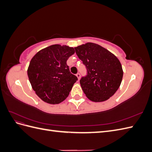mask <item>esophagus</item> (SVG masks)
Segmentation results:
<instances>
[{
    "label": "esophagus",
    "instance_id": "34e87169",
    "mask_svg": "<svg viewBox=\"0 0 152 152\" xmlns=\"http://www.w3.org/2000/svg\"><path fill=\"white\" fill-rule=\"evenodd\" d=\"M76 76H77V77L78 78V80H80V74L79 73H77L76 74Z\"/></svg>",
    "mask_w": 152,
    "mask_h": 152
}]
</instances>
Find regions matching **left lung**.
Listing matches in <instances>:
<instances>
[{
	"label": "left lung",
	"mask_w": 152,
	"mask_h": 152,
	"mask_svg": "<svg viewBox=\"0 0 152 152\" xmlns=\"http://www.w3.org/2000/svg\"><path fill=\"white\" fill-rule=\"evenodd\" d=\"M74 48L87 70V76L80 80L87 98L94 102L108 100L116 93L122 82L123 70L119 59L95 43L87 42Z\"/></svg>",
	"instance_id": "8db88e82"
}]
</instances>
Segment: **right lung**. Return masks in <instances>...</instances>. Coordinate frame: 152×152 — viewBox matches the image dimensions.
Instances as JSON below:
<instances>
[{
	"mask_svg": "<svg viewBox=\"0 0 152 152\" xmlns=\"http://www.w3.org/2000/svg\"><path fill=\"white\" fill-rule=\"evenodd\" d=\"M74 53L73 48L54 44L41 49L31 58L27 74L32 89L44 102L59 104L68 96L77 80L66 64Z\"/></svg>",
	"mask_w": 152,
	"mask_h": 152,
	"instance_id": "1",
	"label": "right lung"
}]
</instances>
